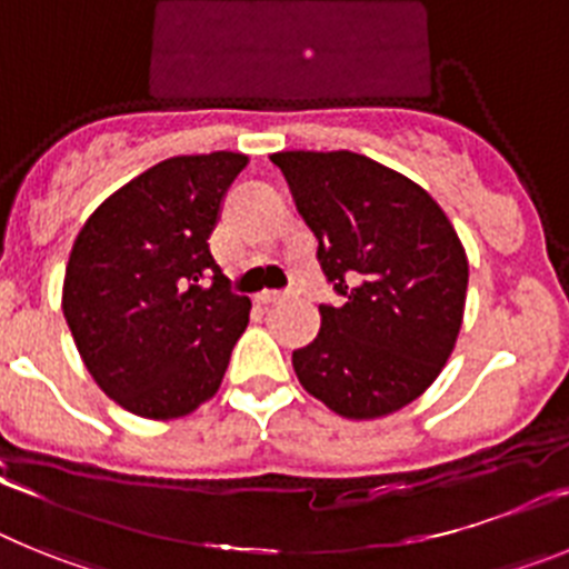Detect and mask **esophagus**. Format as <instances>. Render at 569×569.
I'll list each match as a JSON object with an SVG mask.
<instances>
[{
	"mask_svg": "<svg viewBox=\"0 0 569 569\" xmlns=\"http://www.w3.org/2000/svg\"><path fill=\"white\" fill-rule=\"evenodd\" d=\"M288 296L290 293H284V290H261V293H256V305L268 308V305H279V301H284Z\"/></svg>",
	"mask_w": 569,
	"mask_h": 569,
	"instance_id": "esophagus-1",
	"label": "esophagus"
}]
</instances>
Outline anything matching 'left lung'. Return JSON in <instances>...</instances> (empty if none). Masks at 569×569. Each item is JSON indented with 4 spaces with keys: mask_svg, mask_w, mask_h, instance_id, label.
I'll return each mask as SVG.
<instances>
[{
    "mask_svg": "<svg viewBox=\"0 0 569 569\" xmlns=\"http://www.w3.org/2000/svg\"><path fill=\"white\" fill-rule=\"evenodd\" d=\"M313 230L321 273L341 305L293 350L310 396L347 419H376L419 399L453 353L465 316L467 256L427 190L350 153H273Z\"/></svg>",
    "mask_w": 569,
    "mask_h": 569,
    "instance_id": "1",
    "label": "left lung"
}]
</instances>
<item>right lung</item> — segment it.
Wrapping results in <instances>:
<instances>
[{"label":"right lung","instance_id":"add662e5","mask_svg":"<svg viewBox=\"0 0 569 569\" xmlns=\"http://www.w3.org/2000/svg\"><path fill=\"white\" fill-rule=\"evenodd\" d=\"M248 156H173L104 199L79 230L62 310L104 393L144 419H179L219 390L250 299L210 253Z\"/></svg>","mask_w":569,"mask_h":569}]
</instances>
